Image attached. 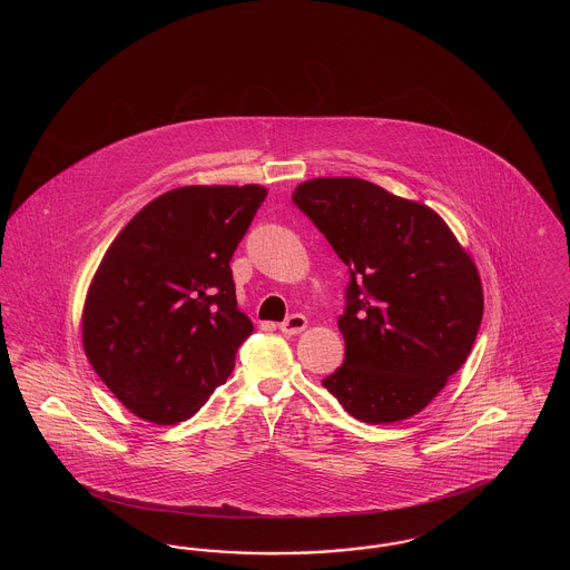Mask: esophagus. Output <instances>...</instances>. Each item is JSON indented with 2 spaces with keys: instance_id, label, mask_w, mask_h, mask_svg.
Instances as JSON below:
<instances>
[{
  "instance_id": "34e87169",
  "label": "esophagus",
  "mask_w": 570,
  "mask_h": 570,
  "mask_svg": "<svg viewBox=\"0 0 570 570\" xmlns=\"http://www.w3.org/2000/svg\"><path fill=\"white\" fill-rule=\"evenodd\" d=\"M305 326H307V318H305L303 314H293V316H288V318L279 325V331H282L284 335H297Z\"/></svg>"
}]
</instances>
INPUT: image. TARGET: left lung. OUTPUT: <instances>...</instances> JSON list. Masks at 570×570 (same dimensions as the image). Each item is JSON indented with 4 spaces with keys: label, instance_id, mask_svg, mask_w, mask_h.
I'll return each instance as SVG.
<instances>
[{
    "label": "left lung",
    "instance_id": "1",
    "mask_svg": "<svg viewBox=\"0 0 570 570\" xmlns=\"http://www.w3.org/2000/svg\"><path fill=\"white\" fill-rule=\"evenodd\" d=\"M293 200L351 272L337 321L346 358L323 386L363 423L410 419L472 351L476 265L434 209L365 179H309Z\"/></svg>",
    "mask_w": 570,
    "mask_h": 570
}]
</instances>
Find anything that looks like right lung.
<instances>
[{"label":"right lung","instance_id":"right-lung-1","mask_svg":"<svg viewBox=\"0 0 570 570\" xmlns=\"http://www.w3.org/2000/svg\"><path fill=\"white\" fill-rule=\"evenodd\" d=\"M267 190L186 186L154 198L109 245L82 307V348L136 416L190 419L254 331L230 258Z\"/></svg>","mask_w":570,"mask_h":570}]
</instances>
